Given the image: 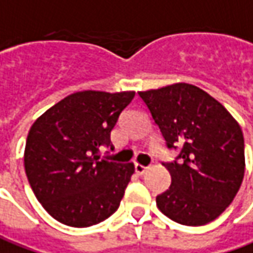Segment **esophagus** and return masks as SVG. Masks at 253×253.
Listing matches in <instances>:
<instances>
[{"mask_svg": "<svg viewBox=\"0 0 253 253\" xmlns=\"http://www.w3.org/2000/svg\"><path fill=\"white\" fill-rule=\"evenodd\" d=\"M134 169H135V172L138 173V175H143L144 172L147 170V167H144V165H141V164H135Z\"/></svg>", "mask_w": 253, "mask_h": 253, "instance_id": "esophagus-1", "label": "esophagus"}]
</instances>
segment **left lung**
<instances>
[{
	"mask_svg": "<svg viewBox=\"0 0 253 253\" xmlns=\"http://www.w3.org/2000/svg\"><path fill=\"white\" fill-rule=\"evenodd\" d=\"M175 161L164 162L170 186L157 206L183 225H205L231 205L245 173L244 134L218 100L186 83L138 92Z\"/></svg>",
	"mask_w": 253,
	"mask_h": 253,
	"instance_id": "8db88e82",
	"label": "left lung"
}]
</instances>
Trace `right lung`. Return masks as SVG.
Listing matches in <instances>:
<instances>
[{
	"label": "right lung",
	"mask_w": 253,
	"mask_h": 253,
	"mask_svg": "<svg viewBox=\"0 0 253 253\" xmlns=\"http://www.w3.org/2000/svg\"><path fill=\"white\" fill-rule=\"evenodd\" d=\"M135 92H75L32 125L25 172L44 210L70 227H91L119 209L134 173L133 162L100 160L110 131Z\"/></svg>",
	"instance_id": "obj_1"
}]
</instances>
